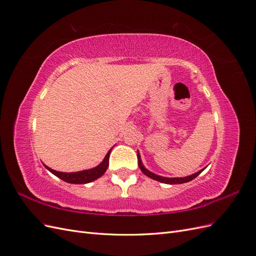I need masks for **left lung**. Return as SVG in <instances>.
<instances>
[{"label": "left lung", "instance_id": "8db88e82", "mask_svg": "<svg viewBox=\"0 0 256 256\" xmlns=\"http://www.w3.org/2000/svg\"><path fill=\"white\" fill-rule=\"evenodd\" d=\"M138 168H141V171L146 175L148 176L150 178H152V180H157V182H164V184H184V182H188L192 180H194V178L196 176H198L200 173H202L204 171L203 170H200V171L192 174V175H189L187 177H174V178H170V177H164V176H160V175H156L154 173H152L150 171H148L147 170L143 164H142V160H141V156H140V152H138Z\"/></svg>", "mask_w": 256, "mask_h": 256}]
</instances>
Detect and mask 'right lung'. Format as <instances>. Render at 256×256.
<instances>
[{
    "instance_id": "add662e5",
    "label": "right lung",
    "mask_w": 256,
    "mask_h": 256,
    "mask_svg": "<svg viewBox=\"0 0 256 256\" xmlns=\"http://www.w3.org/2000/svg\"><path fill=\"white\" fill-rule=\"evenodd\" d=\"M111 150L108 152V154H106V157L102 160V164H98L95 168H92L84 170V171H80V172H72V173L58 172V171H56V170H52L51 168L47 166L46 164H44V166L48 170V171H50L52 174L58 176V178H60L62 180H64L66 182H69V184H88V182H92L98 180L99 177H102L104 174V172L106 171V168H109V158H110Z\"/></svg>"
}]
</instances>
